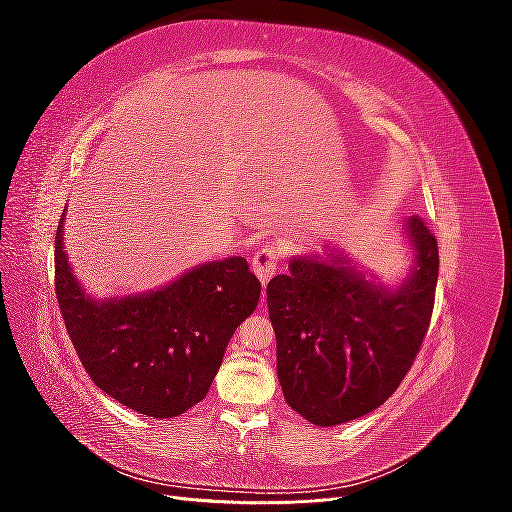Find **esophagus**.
Returning a JSON list of instances; mask_svg holds the SVG:
<instances>
[{"label": "esophagus", "instance_id": "obj_1", "mask_svg": "<svg viewBox=\"0 0 512 512\" xmlns=\"http://www.w3.org/2000/svg\"><path fill=\"white\" fill-rule=\"evenodd\" d=\"M277 267H280V250H277L275 245L260 247L256 256L252 258V269L262 284H267L271 280Z\"/></svg>", "mask_w": 512, "mask_h": 512}]
</instances>
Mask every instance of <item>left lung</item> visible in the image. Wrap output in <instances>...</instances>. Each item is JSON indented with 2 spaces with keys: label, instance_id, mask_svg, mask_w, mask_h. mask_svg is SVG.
<instances>
[{
  "label": "left lung",
  "instance_id": "8db88e82",
  "mask_svg": "<svg viewBox=\"0 0 512 512\" xmlns=\"http://www.w3.org/2000/svg\"><path fill=\"white\" fill-rule=\"evenodd\" d=\"M414 267L386 288L331 250L294 256L288 275L267 286L277 337V378L292 410L331 427L365 416L389 399L423 344L438 284V241L425 222H406Z\"/></svg>",
  "mask_w": 512,
  "mask_h": 512
}]
</instances>
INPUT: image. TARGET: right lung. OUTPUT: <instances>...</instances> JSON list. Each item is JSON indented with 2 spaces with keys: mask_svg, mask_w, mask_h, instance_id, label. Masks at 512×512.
Here are the masks:
<instances>
[{
  "mask_svg": "<svg viewBox=\"0 0 512 512\" xmlns=\"http://www.w3.org/2000/svg\"><path fill=\"white\" fill-rule=\"evenodd\" d=\"M55 294L98 389L138 414L173 418L205 399L232 333L258 305L260 282L235 256L194 267L160 290L96 301L68 265L61 218Z\"/></svg>",
  "mask_w": 512,
  "mask_h": 512,
  "instance_id": "right-lung-1",
  "label": "right lung"
}]
</instances>
